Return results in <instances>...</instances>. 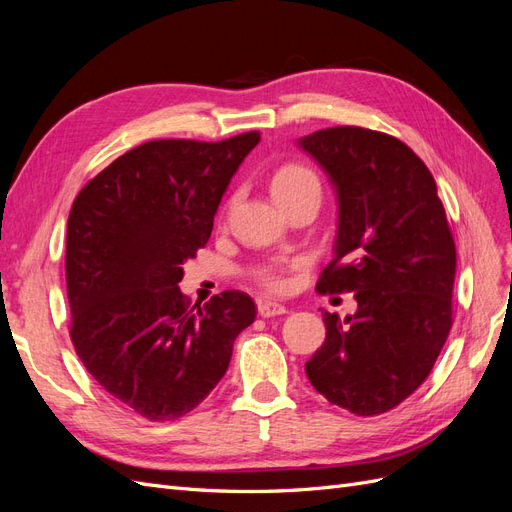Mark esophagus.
I'll use <instances>...</instances> for the list:
<instances>
[{"label":"esophagus","mask_w":512,"mask_h":512,"mask_svg":"<svg viewBox=\"0 0 512 512\" xmlns=\"http://www.w3.org/2000/svg\"><path fill=\"white\" fill-rule=\"evenodd\" d=\"M258 314L262 318H271V316H282L286 314V307L282 303H273V301H262L258 303Z\"/></svg>","instance_id":"34e87169"}]
</instances>
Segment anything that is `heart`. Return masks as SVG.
Here are the masks:
<instances>
[{
    "instance_id": "heart-1",
    "label": "heart",
    "mask_w": 512,
    "mask_h": 512,
    "mask_svg": "<svg viewBox=\"0 0 512 512\" xmlns=\"http://www.w3.org/2000/svg\"><path fill=\"white\" fill-rule=\"evenodd\" d=\"M305 192H320V181L307 166L286 164V166L275 170V175L271 179V194L277 203H286V200H290L294 196H301ZM262 280H265V284L269 288L282 286V282L271 273L262 275Z\"/></svg>"
}]
</instances>
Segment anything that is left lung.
I'll list each match as a JSON object with an SVG mask.
<instances>
[{"label": "left lung", "mask_w": 512, "mask_h": 512, "mask_svg": "<svg viewBox=\"0 0 512 512\" xmlns=\"http://www.w3.org/2000/svg\"><path fill=\"white\" fill-rule=\"evenodd\" d=\"M337 198L333 260L318 292H354L344 320L324 312L314 389L359 416L399 406L425 382L453 324L457 254L429 168L395 136L339 126L297 143Z\"/></svg>", "instance_id": "1"}]
</instances>
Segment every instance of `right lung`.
Instances as JSON below:
<instances>
[{"label":"right lung","mask_w":512,"mask_h":512,"mask_svg":"<svg viewBox=\"0 0 512 512\" xmlns=\"http://www.w3.org/2000/svg\"><path fill=\"white\" fill-rule=\"evenodd\" d=\"M260 141H149L76 196L66 282L76 354L106 393L149 421L194 410L226 374L232 344L256 318L226 290L190 307L183 262L205 247L232 175Z\"/></svg>","instance_id":"add662e5"}]
</instances>
